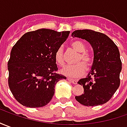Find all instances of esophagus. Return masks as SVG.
Wrapping results in <instances>:
<instances>
[{
  "instance_id": "34e87169",
  "label": "esophagus",
  "mask_w": 127,
  "mask_h": 127,
  "mask_svg": "<svg viewBox=\"0 0 127 127\" xmlns=\"http://www.w3.org/2000/svg\"><path fill=\"white\" fill-rule=\"evenodd\" d=\"M67 79H68V81H70V82H72L73 84H76L77 83V80H75V79H72L71 78H67Z\"/></svg>"
}]
</instances>
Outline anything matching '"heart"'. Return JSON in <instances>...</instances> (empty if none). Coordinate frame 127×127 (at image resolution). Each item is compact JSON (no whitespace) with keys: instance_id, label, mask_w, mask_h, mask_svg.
Masks as SVG:
<instances>
[{"instance_id":"1","label":"heart","mask_w":127,"mask_h":127,"mask_svg":"<svg viewBox=\"0 0 127 127\" xmlns=\"http://www.w3.org/2000/svg\"><path fill=\"white\" fill-rule=\"evenodd\" d=\"M70 45L73 50L79 52L76 57L75 65H65L61 70L63 75H67L72 77H79L84 75L86 67L91 66L93 62V55L86 50V45L83 42L75 40L71 42ZM55 59L58 65H63L64 64V49L63 47H59L56 50L55 54Z\"/></svg>"}]
</instances>
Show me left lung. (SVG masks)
<instances>
[{"mask_svg": "<svg viewBox=\"0 0 127 127\" xmlns=\"http://www.w3.org/2000/svg\"><path fill=\"white\" fill-rule=\"evenodd\" d=\"M72 36L85 39L91 45L94 60L91 70L86 78L79 79L84 93L76 100L87 106L102 105L109 101L120 84L122 62L117 45L109 36L91 30H79Z\"/></svg>", "mask_w": 127, "mask_h": 127, "instance_id": "8db88e82", "label": "left lung"}]
</instances>
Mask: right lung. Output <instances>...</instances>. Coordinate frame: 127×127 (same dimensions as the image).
I'll use <instances>...</instances> for the list:
<instances>
[{
	"instance_id": "add662e5",
	"label": "right lung",
	"mask_w": 127,
	"mask_h": 127,
	"mask_svg": "<svg viewBox=\"0 0 127 127\" xmlns=\"http://www.w3.org/2000/svg\"><path fill=\"white\" fill-rule=\"evenodd\" d=\"M69 34L40 29L25 33L13 46L7 63L8 84L22 105L38 108L48 104L56 84L66 79L57 73L55 54Z\"/></svg>"
}]
</instances>
